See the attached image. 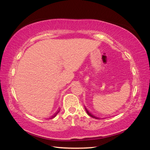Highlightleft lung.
<instances>
[{
  "label": "left lung",
  "mask_w": 150,
  "mask_h": 150,
  "mask_svg": "<svg viewBox=\"0 0 150 150\" xmlns=\"http://www.w3.org/2000/svg\"><path fill=\"white\" fill-rule=\"evenodd\" d=\"M84 108H85V110L86 111V112H87V114L89 115V116H90L91 117H93V118H95V119H98V120H100L99 118H98V117H96L95 116H94L93 115H92L91 113V112H89V111H88V110H87V109H86V107H84Z\"/></svg>",
  "instance_id": "1"
}]
</instances>
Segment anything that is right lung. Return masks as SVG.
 Listing matches in <instances>:
<instances>
[{
    "instance_id": "obj_1",
    "label": "right lung",
    "mask_w": 150,
    "mask_h": 150,
    "mask_svg": "<svg viewBox=\"0 0 150 150\" xmlns=\"http://www.w3.org/2000/svg\"><path fill=\"white\" fill-rule=\"evenodd\" d=\"M59 111H60V110H59V111H58L57 112H56L55 113V114H54V116H52V117H51V118H52V117H55V116H56L57 115V113H58L59 112Z\"/></svg>"
}]
</instances>
